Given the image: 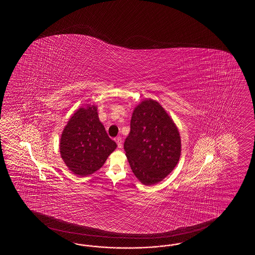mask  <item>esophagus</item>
I'll return each instance as SVG.
<instances>
[{"label":"esophagus","mask_w":255,"mask_h":255,"mask_svg":"<svg viewBox=\"0 0 255 255\" xmlns=\"http://www.w3.org/2000/svg\"><path fill=\"white\" fill-rule=\"evenodd\" d=\"M116 141H117V144H118L119 148H121V147H122V138L119 136V137H117V138H116Z\"/></svg>","instance_id":"1"}]
</instances>
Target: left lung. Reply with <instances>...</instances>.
<instances>
[{
  "instance_id": "obj_1",
  "label": "left lung",
  "mask_w": 255,
  "mask_h": 255,
  "mask_svg": "<svg viewBox=\"0 0 255 255\" xmlns=\"http://www.w3.org/2000/svg\"><path fill=\"white\" fill-rule=\"evenodd\" d=\"M124 149L133 173L144 185L157 184L173 170L181 140L178 128L160 104L149 98L135 107Z\"/></svg>"
}]
</instances>
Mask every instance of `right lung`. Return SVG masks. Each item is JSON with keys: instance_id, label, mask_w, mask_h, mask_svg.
<instances>
[{"instance_id": "1", "label": "right lung", "mask_w": 255, "mask_h": 255, "mask_svg": "<svg viewBox=\"0 0 255 255\" xmlns=\"http://www.w3.org/2000/svg\"><path fill=\"white\" fill-rule=\"evenodd\" d=\"M60 154L76 175L86 177L98 170L114 151L117 144L98 119L96 106L80 108L62 132Z\"/></svg>"}]
</instances>
